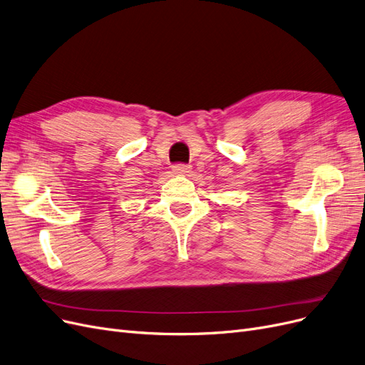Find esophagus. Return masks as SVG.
Instances as JSON below:
<instances>
[{
    "mask_svg": "<svg viewBox=\"0 0 365 365\" xmlns=\"http://www.w3.org/2000/svg\"><path fill=\"white\" fill-rule=\"evenodd\" d=\"M173 171L175 174H187L191 173V165H187V163H175V165H173Z\"/></svg>",
    "mask_w": 365,
    "mask_h": 365,
    "instance_id": "1",
    "label": "esophagus"
}]
</instances>
